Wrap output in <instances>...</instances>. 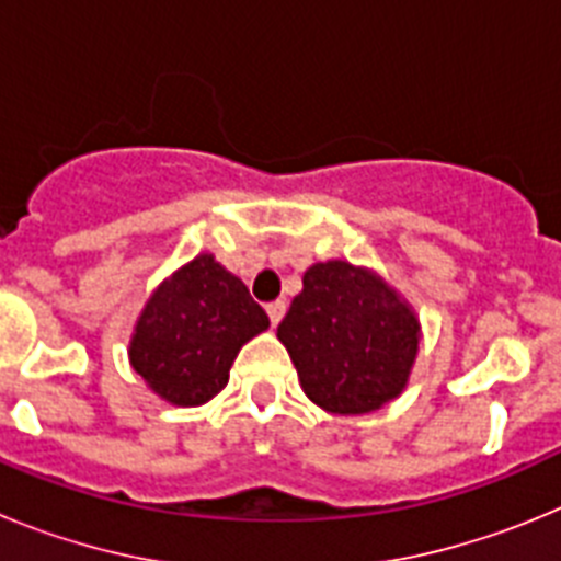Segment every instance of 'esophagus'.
I'll list each match as a JSON object with an SVG mask.
<instances>
[{
  "label": "esophagus",
  "mask_w": 561,
  "mask_h": 561,
  "mask_svg": "<svg viewBox=\"0 0 561 561\" xmlns=\"http://www.w3.org/2000/svg\"><path fill=\"white\" fill-rule=\"evenodd\" d=\"M266 314H270L272 325L280 323V320H284V314H286V304H284V300H272V304H266Z\"/></svg>",
  "instance_id": "obj_1"
}]
</instances>
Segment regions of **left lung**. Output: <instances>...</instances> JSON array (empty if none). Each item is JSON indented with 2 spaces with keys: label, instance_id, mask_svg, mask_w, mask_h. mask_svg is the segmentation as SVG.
I'll return each mask as SVG.
<instances>
[{
  "label": "left lung",
  "instance_id": "obj_1",
  "mask_svg": "<svg viewBox=\"0 0 561 561\" xmlns=\"http://www.w3.org/2000/svg\"><path fill=\"white\" fill-rule=\"evenodd\" d=\"M304 393L334 415H365L399 399L419 356L413 306L370 266L320 261L277 325Z\"/></svg>",
  "mask_w": 561,
  "mask_h": 561
}]
</instances>
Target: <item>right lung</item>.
Returning <instances> with one entry per match:
<instances>
[{"mask_svg":"<svg viewBox=\"0 0 561 561\" xmlns=\"http://www.w3.org/2000/svg\"><path fill=\"white\" fill-rule=\"evenodd\" d=\"M270 329V317L216 255L173 270L142 306L128 362L151 393L173 408H199L221 393L238 351Z\"/></svg>","mask_w":561,"mask_h":561,"instance_id":"obj_1","label":"right lung"}]
</instances>
